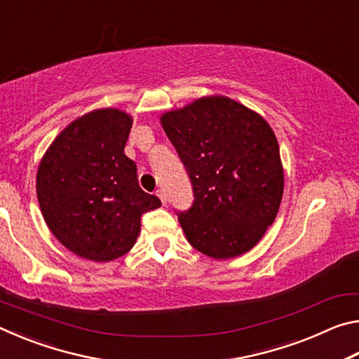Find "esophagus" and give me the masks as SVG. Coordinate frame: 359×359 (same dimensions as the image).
Here are the masks:
<instances>
[{
  "label": "esophagus",
  "instance_id": "1",
  "mask_svg": "<svg viewBox=\"0 0 359 359\" xmlns=\"http://www.w3.org/2000/svg\"><path fill=\"white\" fill-rule=\"evenodd\" d=\"M156 196L161 199L163 204H166L168 198H166V193H165V190H163V188H158V190H156Z\"/></svg>",
  "mask_w": 359,
  "mask_h": 359
}]
</instances>
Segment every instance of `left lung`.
<instances>
[{"label":"left lung","mask_w":359,"mask_h":359,"mask_svg":"<svg viewBox=\"0 0 359 359\" xmlns=\"http://www.w3.org/2000/svg\"><path fill=\"white\" fill-rule=\"evenodd\" d=\"M190 175L194 201L179 212L187 239L215 259L258 244L283 194L280 150L269 123L226 96H204L161 115Z\"/></svg>","instance_id":"obj_1"}]
</instances>
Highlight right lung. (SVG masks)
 <instances>
[{
    "instance_id": "right-lung-1",
    "label": "right lung",
    "mask_w": 359,
    "mask_h": 359,
    "mask_svg": "<svg viewBox=\"0 0 359 359\" xmlns=\"http://www.w3.org/2000/svg\"><path fill=\"white\" fill-rule=\"evenodd\" d=\"M133 118L96 109L71 121L42 156L36 175L42 217L62 244L85 259L112 261L130 252L141 215L161 201L137 184L125 155Z\"/></svg>"
}]
</instances>
